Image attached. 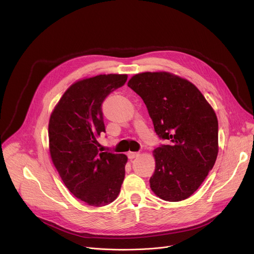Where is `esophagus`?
I'll return each instance as SVG.
<instances>
[{"label": "esophagus", "instance_id": "34e87169", "mask_svg": "<svg viewBox=\"0 0 254 254\" xmlns=\"http://www.w3.org/2000/svg\"><path fill=\"white\" fill-rule=\"evenodd\" d=\"M139 155H140V154H139V152H131V151L127 152V157H128L129 159L136 158V157H138Z\"/></svg>", "mask_w": 254, "mask_h": 254}]
</instances>
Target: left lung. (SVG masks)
Instances as JSON below:
<instances>
[{"mask_svg": "<svg viewBox=\"0 0 254 254\" xmlns=\"http://www.w3.org/2000/svg\"><path fill=\"white\" fill-rule=\"evenodd\" d=\"M127 86L143 99L159 139L167 141L154 150L152 191L166 201L187 199L216 160L218 123L213 109L193 83L168 72L139 73Z\"/></svg>", "mask_w": 254, "mask_h": 254, "instance_id": "8db88e82", "label": "left lung"}]
</instances>
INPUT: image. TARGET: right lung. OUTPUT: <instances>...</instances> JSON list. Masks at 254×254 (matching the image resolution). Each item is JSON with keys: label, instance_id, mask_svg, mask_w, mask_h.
<instances>
[{"label": "right lung", "instance_id": "right-lung-1", "mask_svg": "<svg viewBox=\"0 0 254 254\" xmlns=\"http://www.w3.org/2000/svg\"><path fill=\"white\" fill-rule=\"evenodd\" d=\"M127 79V74H100L79 80L50 117L51 158L67 189L91 206L111 203L125 180L127 157L102 152L97 138L105 132L102 103Z\"/></svg>", "mask_w": 254, "mask_h": 254}]
</instances>
